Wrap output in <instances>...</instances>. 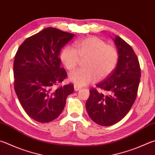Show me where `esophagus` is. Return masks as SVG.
I'll use <instances>...</instances> for the list:
<instances>
[{"label": "esophagus", "mask_w": 155, "mask_h": 155, "mask_svg": "<svg viewBox=\"0 0 155 155\" xmlns=\"http://www.w3.org/2000/svg\"><path fill=\"white\" fill-rule=\"evenodd\" d=\"M74 91H78V90H80V89H81V87H79V86L77 85H74Z\"/></svg>", "instance_id": "obj_1"}]
</instances>
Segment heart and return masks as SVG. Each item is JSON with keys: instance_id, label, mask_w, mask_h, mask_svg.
<instances>
[{"instance_id": "b5f03b06", "label": "heart", "mask_w": 155, "mask_h": 155, "mask_svg": "<svg viewBox=\"0 0 155 155\" xmlns=\"http://www.w3.org/2000/svg\"><path fill=\"white\" fill-rule=\"evenodd\" d=\"M61 60L68 70H72L84 60L85 68L74 70L69 75V80L78 86L102 80L114 71L119 60V52L112 45L96 36H89L75 43V48L66 46L60 54Z\"/></svg>"}]
</instances>
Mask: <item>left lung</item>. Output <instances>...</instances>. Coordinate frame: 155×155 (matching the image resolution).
<instances>
[{
  "instance_id": "8db88e82",
  "label": "left lung",
  "mask_w": 155,
  "mask_h": 155,
  "mask_svg": "<svg viewBox=\"0 0 155 155\" xmlns=\"http://www.w3.org/2000/svg\"><path fill=\"white\" fill-rule=\"evenodd\" d=\"M119 52L116 68L106 79L89 90L86 109L91 119L102 126H110L128 113L136 100L141 77L137 55L120 36L113 39Z\"/></svg>"
}]
</instances>
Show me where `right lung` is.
<instances>
[{
	"label": "right lung",
	"instance_id": "1",
	"mask_svg": "<svg viewBox=\"0 0 155 155\" xmlns=\"http://www.w3.org/2000/svg\"><path fill=\"white\" fill-rule=\"evenodd\" d=\"M74 34L49 27L31 36L18 49L13 63L14 88L25 112L32 119L49 123L65 107L74 85L57 87L67 77L60 54Z\"/></svg>",
	"mask_w": 155,
	"mask_h": 155
}]
</instances>
